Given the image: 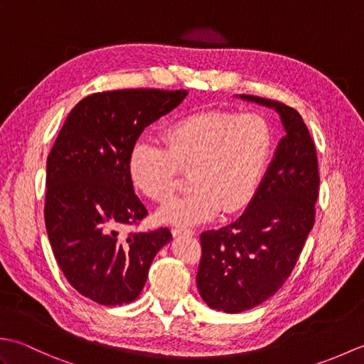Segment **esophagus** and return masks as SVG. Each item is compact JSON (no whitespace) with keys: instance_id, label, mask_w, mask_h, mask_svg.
I'll list each match as a JSON object with an SVG mask.
<instances>
[{"instance_id":"1","label":"esophagus","mask_w":364,"mask_h":364,"mask_svg":"<svg viewBox=\"0 0 364 364\" xmlns=\"http://www.w3.org/2000/svg\"><path fill=\"white\" fill-rule=\"evenodd\" d=\"M172 235L175 237H180V236H194L196 233L192 230H188V228H173Z\"/></svg>"}]
</instances>
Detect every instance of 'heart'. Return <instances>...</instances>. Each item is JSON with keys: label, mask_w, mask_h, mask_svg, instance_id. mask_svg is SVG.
<instances>
[{"label": "heart", "mask_w": 364, "mask_h": 364, "mask_svg": "<svg viewBox=\"0 0 364 364\" xmlns=\"http://www.w3.org/2000/svg\"><path fill=\"white\" fill-rule=\"evenodd\" d=\"M164 144H134L128 159L131 180L149 198L166 202L180 170H189L192 189L162 206L156 219L198 225L220 210H241L252 198L272 150V129L257 114L200 112L170 125Z\"/></svg>", "instance_id": "b5f03b06"}]
</instances>
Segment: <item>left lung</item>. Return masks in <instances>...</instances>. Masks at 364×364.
I'll use <instances>...</instances> for the list:
<instances>
[{
	"instance_id": "8db88e82",
	"label": "left lung",
	"mask_w": 364,
	"mask_h": 364,
	"mask_svg": "<svg viewBox=\"0 0 364 364\" xmlns=\"http://www.w3.org/2000/svg\"><path fill=\"white\" fill-rule=\"evenodd\" d=\"M236 98L274 109L284 136L241 218L200 235L198 292L213 310L230 314L252 310L282 288L313 228L319 192L318 156L301 115L274 100Z\"/></svg>"
}]
</instances>
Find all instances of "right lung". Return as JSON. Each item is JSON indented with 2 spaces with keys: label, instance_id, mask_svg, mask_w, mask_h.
<instances>
[{
  "label": "right lung",
  "instance_id": "right-lung-1",
  "mask_svg": "<svg viewBox=\"0 0 364 364\" xmlns=\"http://www.w3.org/2000/svg\"><path fill=\"white\" fill-rule=\"evenodd\" d=\"M188 90L125 89L76 105L46 159L45 225L58 264L73 288L100 305L139 297L168 228H120L146 215L134 194L129 151L142 131L173 111Z\"/></svg>",
  "mask_w": 364,
  "mask_h": 364
}]
</instances>
